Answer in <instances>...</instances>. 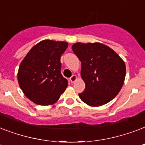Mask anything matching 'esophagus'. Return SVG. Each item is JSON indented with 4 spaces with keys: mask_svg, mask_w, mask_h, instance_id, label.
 <instances>
[{
    "mask_svg": "<svg viewBox=\"0 0 145 145\" xmlns=\"http://www.w3.org/2000/svg\"><path fill=\"white\" fill-rule=\"evenodd\" d=\"M77 76H76V75L73 74L72 76L70 77L71 83H74V82L77 80Z\"/></svg>",
    "mask_w": 145,
    "mask_h": 145,
    "instance_id": "obj_1",
    "label": "esophagus"
}]
</instances>
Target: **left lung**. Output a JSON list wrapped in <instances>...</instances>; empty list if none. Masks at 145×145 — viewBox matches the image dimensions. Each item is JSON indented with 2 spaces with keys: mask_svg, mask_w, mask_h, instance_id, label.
Listing matches in <instances>:
<instances>
[{
  "mask_svg": "<svg viewBox=\"0 0 145 145\" xmlns=\"http://www.w3.org/2000/svg\"><path fill=\"white\" fill-rule=\"evenodd\" d=\"M72 50L81 61L82 79L86 87L79 97L92 107L105 105L119 93L126 77L123 60L101 43H76Z\"/></svg>",
  "mask_w": 145,
  "mask_h": 145,
  "instance_id": "obj_1",
  "label": "left lung"
}]
</instances>
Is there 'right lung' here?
I'll list each match as a JSON object with an SVG mask.
<instances>
[{
	"label": "right lung",
	"instance_id": "obj_1",
	"mask_svg": "<svg viewBox=\"0 0 145 145\" xmlns=\"http://www.w3.org/2000/svg\"><path fill=\"white\" fill-rule=\"evenodd\" d=\"M68 44L44 40L31 49L18 71L20 88L28 99L40 105L56 103L68 86L61 74V59Z\"/></svg>",
	"mask_w": 145,
	"mask_h": 145
}]
</instances>
